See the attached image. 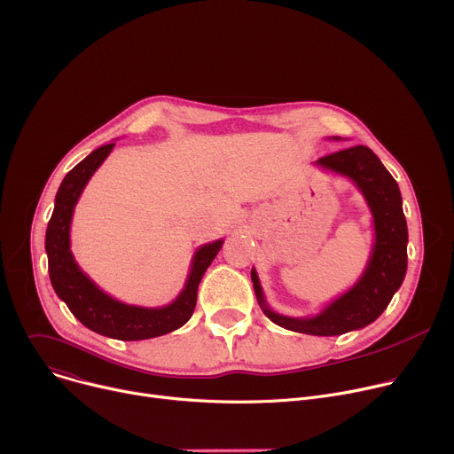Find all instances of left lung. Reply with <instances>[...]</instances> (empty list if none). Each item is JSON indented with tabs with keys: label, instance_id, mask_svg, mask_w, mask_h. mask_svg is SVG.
<instances>
[{
	"label": "left lung",
	"instance_id": "8db88e82",
	"mask_svg": "<svg viewBox=\"0 0 454 454\" xmlns=\"http://www.w3.org/2000/svg\"><path fill=\"white\" fill-rule=\"evenodd\" d=\"M319 166L349 176L364 192L374 217L376 244L360 281L317 317L292 319L274 314L263 301L254 269L251 279L263 314L278 326L319 337L342 335L376 321L406 274L408 228L397 182L367 145H353L319 159Z\"/></svg>",
	"mask_w": 454,
	"mask_h": 454
}]
</instances>
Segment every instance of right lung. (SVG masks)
<instances>
[{"label": "right lung", "instance_id": "1", "mask_svg": "<svg viewBox=\"0 0 454 454\" xmlns=\"http://www.w3.org/2000/svg\"><path fill=\"white\" fill-rule=\"evenodd\" d=\"M112 144L94 149L76 168H73L55 198V210L46 230V253L50 279L57 295L66 301L71 314L89 330L117 340H144L171 333L184 326L198 299V285L219 253L223 240L203 246L194 254L192 269L184 292L175 303L162 309L129 307L99 290L76 265L69 249V226L74 205L94 171L108 157Z\"/></svg>", "mask_w": 454, "mask_h": 454}]
</instances>
